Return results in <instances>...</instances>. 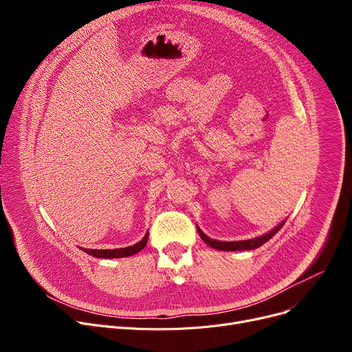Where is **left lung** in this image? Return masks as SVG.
<instances>
[{
    "mask_svg": "<svg viewBox=\"0 0 352 352\" xmlns=\"http://www.w3.org/2000/svg\"><path fill=\"white\" fill-rule=\"evenodd\" d=\"M284 224H285V221H283L281 224L276 226L270 232H267L261 236L252 238V239H245V241H217V239H212V238L207 236L198 227H197V230H198L199 236L202 238V241L208 244L210 247L215 248V250H219V251H245V250H255L258 247H261L263 244H265L268 239H271L276 232H278L283 228Z\"/></svg>",
    "mask_w": 352,
    "mask_h": 352,
    "instance_id": "obj_1",
    "label": "left lung"
}]
</instances>
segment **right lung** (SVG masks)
Segmentation results:
<instances>
[{
    "mask_svg": "<svg viewBox=\"0 0 352 352\" xmlns=\"http://www.w3.org/2000/svg\"><path fill=\"white\" fill-rule=\"evenodd\" d=\"M148 241V232L144 235V238L141 239L140 243L131 245V247H125V248H116V250H88V248H82L84 252L96 256V258H122V256H129L134 255L137 252H140Z\"/></svg>",
    "mask_w": 352,
    "mask_h": 352,
    "instance_id": "1",
    "label": "right lung"
}]
</instances>
